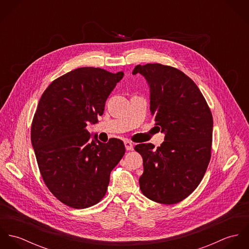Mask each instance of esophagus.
<instances>
[{"mask_svg":"<svg viewBox=\"0 0 249 249\" xmlns=\"http://www.w3.org/2000/svg\"><path fill=\"white\" fill-rule=\"evenodd\" d=\"M124 145H125L126 150H132L133 149V144H132V142H129V141H124Z\"/></svg>","mask_w":249,"mask_h":249,"instance_id":"34e87169","label":"esophagus"}]
</instances>
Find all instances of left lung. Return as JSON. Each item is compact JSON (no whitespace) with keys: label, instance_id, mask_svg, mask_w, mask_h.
<instances>
[{"label":"left lung","instance_id":"left-lung-1","mask_svg":"<svg viewBox=\"0 0 249 249\" xmlns=\"http://www.w3.org/2000/svg\"><path fill=\"white\" fill-rule=\"evenodd\" d=\"M150 88V111L155 125L165 133L158 146L139 143L142 157L139 179L142 195L160 204H177L199 185L211 159L213 116L196 84L175 67L137 65Z\"/></svg>","mask_w":249,"mask_h":249}]
</instances>
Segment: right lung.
Returning a JSON list of instances; mask_svg holds the SVG:
<instances>
[{"label":"right lung","mask_w":249,"mask_h":249,"mask_svg":"<svg viewBox=\"0 0 249 249\" xmlns=\"http://www.w3.org/2000/svg\"><path fill=\"white\" fill-rule=\"evenodd\" d=\"M123 76L78 68L54 79L38 103L31 128L38 168L50 192L71 208H88L105 197L110 173L125 152L122 140L91 141L87 130Z\"/></svg>","instance_id":"obj_1"}]
</instances>
